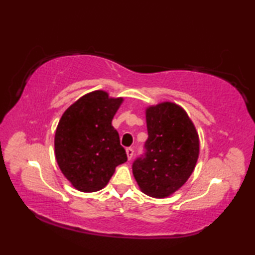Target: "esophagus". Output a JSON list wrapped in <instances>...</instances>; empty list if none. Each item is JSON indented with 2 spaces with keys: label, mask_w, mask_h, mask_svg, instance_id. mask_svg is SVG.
Returning a JSON list of instances; mask_svg holds the SVG:
<instances>
[{
  "label": "esophagus",
  "mask_w": 255,
  "mask_h": 255,
  "mask_svg": "<svg viewBox=\"0 0 255 255\" xmlns=\"http://www.w3.org/2000/svg\"><path fill=\"white\" fill-rule=\"evenodd\" d=\"M126 154H127V157H128V159H131L132 155H133V149H132L131 147H128V148H126Z\"/></svg>",
  "instance_id": "esophagus-1"
}]
</instances>
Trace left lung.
Instances as JSON below:
<instances>
[{
    "instance_id": "obj_1",
    "label": "left lung",
    "mask_w": 255,
    "mask_h": 255,
    "mask_svg": "<svg viewBox=\"0 0 255 255\" xmlns=\"http://www.w3.org/2000/svg\"><path fill=\"white\" fill-rule=\"evenodd\" d=\"M148 138L145 155L132 164L141 192L166 198L192 174L199 157V136L182 107L162 102L146 108Z\"/></svg>"
}]
</instances>
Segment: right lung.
I'll list each match as a JSON object with an SVG mask.
<instances>
[{
    "label": "right lung",
    "mask_w": 255,
    "mask_h": 255,
    "mask_svg": "<svg viewBox=\"0 0 255 255\" xmlns=\"http://www.w3.org/2000/svg\"><path fill=\"white\" fill-rule=\"evenodd\" d=\"M124 101L102 90L81 97L68 107L55 132V156L75 189L96 192L106 187L116 167L127 161L112 119Z\"/></svg>",
    "instance_id": "add662e5"
}]
</instances>
